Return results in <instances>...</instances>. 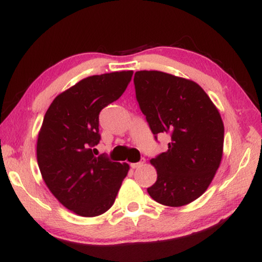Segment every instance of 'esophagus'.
Instances as JSON below:
<instances>
[{
	"instance_id": "obj_1",
	"label": "esophagus",
	"mask_w": 262,
	"mask_h": 262,
	"mask_svg": "<svg viewBox=\"0 0 262 262\" xmlns=\"http://www.w3.org/2000/svg\"><path fill=\"white\" fill-rule=\"evenodd\" d=\"M144 162H138V163H131V168L132 169H137L140 168V166H143Z\"/></svg>"
}]
</instances>
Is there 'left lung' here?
<instances>
[{"instance_id":"left-lung-1","label":"left lung","mask_w":262,"mask_h":262,"mask_svg":"<svg viewBox=\"0 0 262 262\" xmlns=\"http://www.w3.org/2000/svg\"><path fill=\"white\" fill-rule=\"evenodd\" d=\"M136 98L157 139L168 134V150L150 161L157 181L147 188L156 202L169 207L191 203L217 171L225 126L219 110L202 87L189 79L159 71L135 74Z\"/></svg>"}]
</instances>
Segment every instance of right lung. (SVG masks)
<instances>
[{
    "mask_svg": "<svg viewBox=\"0 0 262 262\" xmlns=\"http://www.w3.org/2000/svg\"><path fill=\"white\" fill-rule=\"evenodd\" d=\"M134 71L87 77L53 100L37 136L36 158L45 183L74 214L93 217L115 203L130 166L93 152L99 113L126 90Z\"/></svg>",
    "mask_w": 262,
    "mask_h": 262,
    "instance_id": "obj_1",
    "label": "right lung"
}]
</instances>
